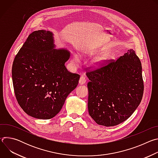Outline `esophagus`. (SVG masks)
<instances>
[{
	"label": "esophagus",
	"mask_w": 158,
	"mask_h": 158,
	"mask_svg": "<svg viewBox=\"0 0 158 158\" xmlns=\"http://www.w3.org/2000/svg\"><path fill=\"white\" fill-rule=\"evenodd\" d=\"M86 82V79L84 76H81L80 77V79H79V84L81 85H82L84 84H85Z\"/></svg>",
	"instance_id": "1"
}]
</instances>
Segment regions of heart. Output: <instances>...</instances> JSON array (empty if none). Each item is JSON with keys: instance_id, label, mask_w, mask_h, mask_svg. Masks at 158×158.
<instances>
[{"instance_id": "heart-1", "label": "heart", "mask_w": 158, "mask_h": 158, "mask_svg": "<svg viewBox=\"0 0 158 158\" xmlns=\"http://www.w3.org/2000/svg\"><path fill=\"white\" fill-rule=\"evenodd\" d=\"M106 59H107V58H106V57L105 56H99L98 58L96 59L95 63L98 65H102V64H104L106 62ZM73 60L76 63L79 62V57L77 54H75L74 56Z\"/></svg>"}]
</instances>
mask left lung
<instances>
[{
	"instance_id": "8db88e82",
	"label": "left lung",
	"mask_w": 158,
	"mask_h": 158,
	"mask_svg": "<svg viewBox=\"0 0 158 158\" xmlns=\"http://www.w3.org/2000/svg\"><path fill=\"white\" fill-rule=\"evenodd\" d=\"M109 62L86 73L90 80L89 114L98 124L106 127L127 119L139 105L144 91L141 62L133 49Z\"/></svg>"
}]
</instances>
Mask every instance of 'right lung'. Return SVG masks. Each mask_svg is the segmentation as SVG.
<instances>
[{"label": "right lung", "mask_w": 158, "mask_h": 158, "mask_svg": "<svg viewBox=\"0 0 158 158\" xmlns=\"http://www.w3.org/2000/svg\"><path fill=\"white\" fill-rule=\"evenodd\" d=\"M52 32L31 33L15 57L12 69L17 101L28 115L41 119L56 116L80 76L69 72L65 62L70 52L54 49Z\"/></svg>", "instance_id": "add662e5"}]
</instances>
